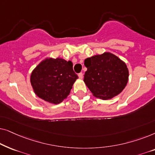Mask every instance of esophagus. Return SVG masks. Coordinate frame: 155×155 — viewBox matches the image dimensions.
Instances as JSON below:
<instances>
[{
  "label": "esophagus",
  "instance_id": "1",
  "mask_svg": "<svg viewBox=\"0 0 155 155\" xmlns=\"http://www.w3.org/2000/svg\"><path fill=\"white\" fill-rule=\"evenodd\" d=\"M78 77H79L80 79H82V78H83V74H82V73H80L78 74Z\"/></svg>",
  "mask_w": 155,
  "mask_h": 155
}]
</instances>
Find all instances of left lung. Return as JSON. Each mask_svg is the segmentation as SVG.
I'll use <instances>...</instances> for the list:
<instances>
[{
    "mask_svg": "<svg viewBox=\"0 0 155 155\" xmlns=\"http://www.w3.org/2000/svg\"><path fill=\"white\" fill-rule=\"evenodd\" d=\"M87 71L84 82L93 96L103 100L112 99L124 90L129 72L124 61L111 53L104 52L84 60Z\"/></svg>",
    "mask_w": 155,
    "mask_h": 155,
    "instance_id": "obj_1",
    "label": "left lung"
}]
</instances>
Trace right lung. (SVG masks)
<instances>
[{"mask_svg":"<svg viewBox=\"0 0 155 155\" xmlns=\"http://www.w3.org/2000/svg\"><path fill=\"white\" fill-rule=\"evenodd\" d=\"M78 78L71 61L46 58L31 72L30 82L37 97L58 104L67 98Z\"/></svg>","mask_w":155,"mask_h":155,"instance_id":"obj_1","label":"right lung"}]
</instances>
